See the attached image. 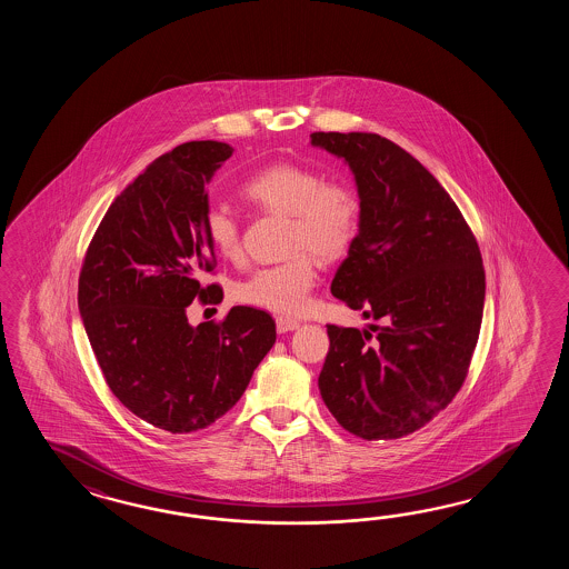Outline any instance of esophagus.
<instances>
[{"mask_svg": "<svg viewBox=\"0 0 569 569\" xmlns=\"http://www.w3.org/2000/svg\"><path fill=\"white\" fill-rule=\"evenodd\" d=\"M297 327H299V321H297V319L282 317V315L277 317V331H279V333H287V331H292V329H297Z\"/></svg>", "mask_w": 569, "mask_h": 569, "instance_id": "1", "label": "esophagus"}]
</instances>
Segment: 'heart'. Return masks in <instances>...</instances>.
Segmentation results:
<instances>
[{"label":"heart","instance_id":"obj_1","mask_svg":"<svg viewBox=\"0 0 569 569\" xmlns=\"http://www.w3.org/2000/svg\"><path fill=\"white\" fill-rule=\"evenodd\" d=\"M242 194L254 206L290 216L289 258L272 267L256 268L243 279L236 297L250 307L280 315H299L309 307L317 280L315 256L336 260L356 242L362 219L360 194L346 181H327L321 170L274 162L242 182ZM207 238L223 258L240 254V226L226 207L206 211Z\"/></svg>","mask_w":569,"mask_h":569}]
</instances>
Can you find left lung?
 I'll list each match as a JSON object with an SVG mask.
<instances>
[{
  "label": "left lung",
  "instance_id": "1",
  "mask_svg": "<svg viewBox=\"0 0 569 569\" xmlns=\"http://www.w3.org/2000/svg\"><path fill=\"white\" fill-rule=\"evenodd\" d=\"M346 158L362 219L331 295L370 329L327 326L319 390L338 423L366 441L400 439L460 392L482 326V254L448 191L399 144L370 132H313Z\"/></svg>",
  "mask_w": 569,
  "mask_h": 569
}]
</instances>
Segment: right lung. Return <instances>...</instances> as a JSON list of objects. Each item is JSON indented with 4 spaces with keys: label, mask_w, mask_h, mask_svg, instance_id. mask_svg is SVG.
I'll list each match as a JSON object with an SVG mask.
<instances>
[{
    "label": "right lung",
    "mask_w": 569,
    "mask_h": 569,
    "mask_svg": "<svg viewBox=\"0 0 569 569\" xmlns=\"http://www.w3.org/2000/svg\"><path fill=\"white\" fill-rule=\"evenodd\" d=\"M223 142L177 146L138 174L101 219L79 274V311L109 390L146 423L191 433L240 400L277 341L274 319L231 307L197 327L187 307L223 290L206 231V184L231 157Z\"/></svg>",
    "instance_id": "right-lung-1"
}]
</instances>
